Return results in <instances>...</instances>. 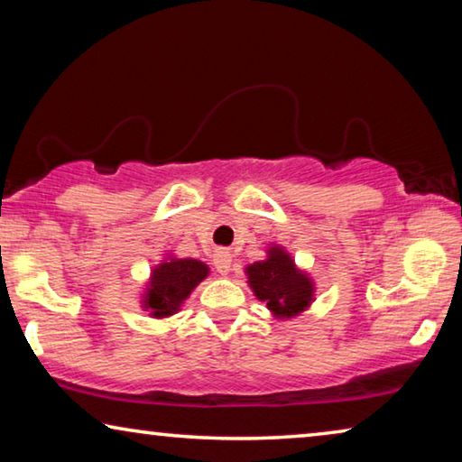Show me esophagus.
<instances>
[{
    "label": "esophagus",
    "instance_id": "1",
    "mask_svg": "<svg viewBox=\"0 0 462 462\" xmlns=\"http://www.w3.org/2000/svg\"><path fill=\"white\" fill-rule=\"evenodd\" d=\"M230 263H232V259H230L228 253H226V251H217L216 259H214V265H216V269H217V273H222V275L228 273V271H230Z\"/></svg>",
    "mask_w": 462,
    "mask_h": 462
}]
</instances>
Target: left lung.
I'll use <instances>...</instances> for the list:
<instances>
[{"mask_svg":"<svg viewBox=\"0 0 462 462\" xmlns=\"http://www.w3.org/2000/svg\"><path fill=\"white\" fill-rule=\"evenodd\" d=\"M246 273L254 296L267 302V309L277 317H296L310 304L312 282L282 248H271L269 257L248 265Z\"/></svg>","mask_w":462,"mask_h":462,"instance_id":"left-lung-1","label":"left lung"}]
</instances>
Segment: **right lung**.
I'll list each match as a JSON object with an SVG mask.
<instances>
[{
    "label": "right lung",
    "mask_w": 462,
    "mask_h": 462,
    "mask_svg": "<svg viewBox=\"0 0 462 462\" xmlns=\"http://www.w3.org/2000/svg\"><path fill=\"white\" fill-rule=\"evenodd\" d=\"M208 273V265L197 259H171L162 263L153 269L143 306L152 317H171Z\"/></svg>",
    "instance_id": "obj_1"
}]
</instances>
